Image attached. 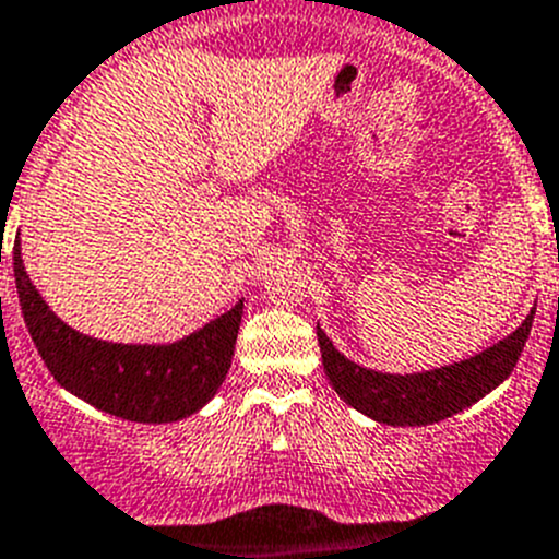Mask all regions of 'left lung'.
<instances>
[{"label": "left lung", "mask_w": 559, "mask_h": 559, "mask_svg": "<svg viewBox=\"0 0 559 559\" xmlns=\"http://www.w3.org/2000/svg\"><path fill=\"white\" fill-rule=\"evenodd\" d=\"M532 320H535V309L507 340L496 342L492 348L449 367L406 376L376 373L370 367L356 365L331 345L320 325H317V342L323 354L325 376L340 399L379 424L426 426L456 415L496 390L518 365V356L530 340Z\"/></svg>", "instance_id": "obj_1"}]
</instances>
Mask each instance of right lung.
I'll return each instance as SVG.
<instances>
[{
    "mask_svg": "<svg viewBox=\"0 0 559 559\" xmlns=\"http://www.w3.org/2000/svg\"><path fill=\"white\" fill-rule=\"evenodd\" d=\"M13 275L24 323L44 365L85 404L135 424H173L203 409L225 381L242 323V300L173 345H119L80 334L49 311L24 273L19 239Z\"/></svg>",
    "mask_w": 559,
    "mask_h": 559,
    "instance_id": "add662e5",
    "label": "right lung"
}]
</instances>
